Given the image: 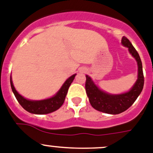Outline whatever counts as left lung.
Listing matches in <instances>:
<instances>
[{
    "mask_svg": "<svg viewBox=\"0 0 153 153\" xmlns=\"http://www.w3.org/2000/svg\"><path fill=\"white\" fill-rule=\"evenodd\" d=\"M121 44L128 48L129 53L136 59L138 66L137 79L130 91L117 94L107 93L99 88L91 78L88 75H86L85 90L91 105L97 111L105 114H119L126 111L135 102L143 88L144 77L143 65L137 51L126 37L123 36L121 39Z\"/></svg>",
    "mask_w": 153,
    "mask_h": 153,
    "instance_id": "obj_1",
    "label": "left lung"
}]
</instances>
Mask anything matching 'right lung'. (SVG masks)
Masks as SVG:
<instances>
[{
    "label": "right lung",
    "mask_w": 153,
    "mask_h": 153,
    "mask_svg": "<svg viewBox=\"0 0 153 153\" xmlns=\"http://www.w3.org/2000/svg\"><path fill=\"white\" fill-rule=\"evenodd\" d=\"M75 75L76 74L70 76L64 82V84L62 85L61 88L58 91V92L54 96L49 98L43 99V100H29L20 95L13 86L11 76H10V86H11L12 91L14 94L17 101L26 111L34 114H47L54 112L61 107L68 93V88L71 85V82H73Z\"/></svg>",
    "instance_id": "1"
}]
</instances>
